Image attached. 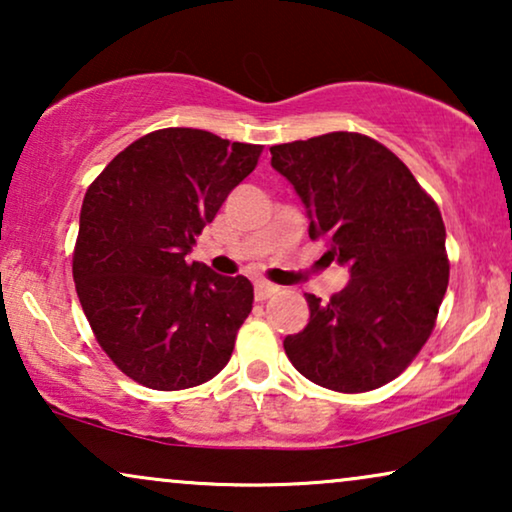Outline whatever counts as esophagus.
Instances as JSON below:
<instances>
[{
	"instance_id": "1",
	"label": "esophagus",
	"mask_w": 512,
	"mask_h": 512,
	"mask_svg": "<svg viewBox=\"0 0 512 512\" xmlns=\"http://www.w3.org/2000/svg\"><path fill=\"white\" fill-rule=\"evenodd\" d=\"M277 291H279V286L270 284V282H256V284H254V296H256V300H265V298L275 296Z\"/></svg>"
}]
</instances>
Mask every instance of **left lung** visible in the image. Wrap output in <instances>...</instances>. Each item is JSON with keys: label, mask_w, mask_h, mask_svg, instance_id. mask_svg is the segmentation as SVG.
Listing matches in <instances>:
<instances>
[{"label": "left lung", "mask_w": 512, "mask_h": 512, "mask_svg": "<svg viewBox=\"0 0 512 512\" xmlns=\"http://www.w3.org/2000/svg\"><path fill=\"white\" fill-rule=\"evenodd\" d=\"M272 167L310 214V237L349 265L328 303L307 293L310 321L284 340L293 368L319 387L361 394L396 380L426 345L450 282L445 223L396 153L359 132L270 146Z\"/></svg>", "instance_id": "1"}]
</instances>
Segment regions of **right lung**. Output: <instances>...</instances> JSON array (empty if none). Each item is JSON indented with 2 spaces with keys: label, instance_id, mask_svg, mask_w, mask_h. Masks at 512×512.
I'll return each instance as SVG.
<instances>
[{
  "label": "right lung",
  "instance_id": "1",
  "mask_svg": "<svg viewBox=\"0 0 512 512\" xmlns=\"http://www.w3.org/2000/svg\"><path fill=\"white\" fill-rule=\"evenodd\" d=\"M261 151L207 130L163 128L132 142L88 186L74 284L95 340L130 380L179 391L230 361L254 286L186 254Z\"/></svg>",
  "mask_w": 512,
  "mask_h": 512
}]
</instances>
